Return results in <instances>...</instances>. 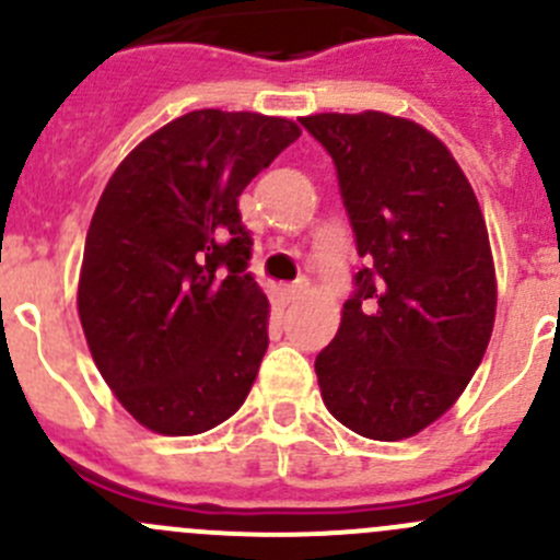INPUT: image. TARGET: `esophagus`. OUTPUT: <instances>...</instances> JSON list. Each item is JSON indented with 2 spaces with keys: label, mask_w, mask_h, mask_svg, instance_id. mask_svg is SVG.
Returning <instances> with one entry per match:
<instances>
[{
  "label": "esophagus",
  "mask_w": 560,
  "mask_h": 560,
  "mask_svg": "<svg viewBox=\"0 0 560 560\" xmlns=\"http://www.w3.org/2000/svg\"><path fill=\"white\" fill-rule=\"evenodd\" d=\"M306 287H308V281L306 279H301V281H295V284H287L284 290H281V298H284L287 303H292V301H298V298L303 295V292H306Z\"/></svg>",
  "instance_id": "obj_1"
}]
</instances>
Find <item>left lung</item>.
Instances as JSON below:
<instances>
[{
	"label": "left lung",
	"instance_id": "obj_1",
	"mask_svg": "<svg viewBox=\"0 0 560 560\" xmlns=\"http://www.w3.org/2000/svg\"><path fill=\"white\" fill-rule=\"evenodd\" d=\"M301 125L334 159L366 262L314 361L323 401L358 435L412 438L459 399L490 345L485 215L446 144L412 119L330 112Z\"/></svg>",
	"mask_w": 560,
	"mask_h": 560
}]
</instances>
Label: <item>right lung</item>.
Here are the masks:
<instances>
[{
	"instance_id": "1",
	"label": "right lung",
	"mask_w": 560,
	"mask_h": 560,
	"mask_svg": "<svg viewBox=\"0 0 560 560\" xmlns=\"http://www.w3.org/2000/svg\"><path fill=\"white\" fill-rule=\"evenodd\" d=\"M301 136L292 119L199 108L117 166L90 221L79 317L119 405L159 435H199L246 401L268 350L237 197Z\"/></svg>"
}]
</instances>
